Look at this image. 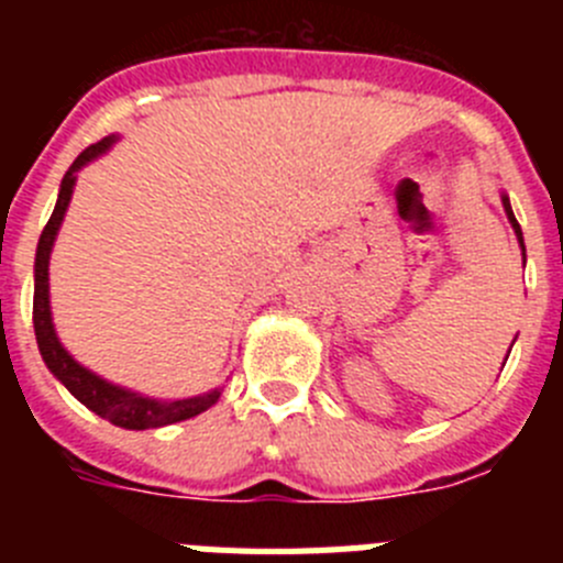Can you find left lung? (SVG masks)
<instances>
[{
	"label": "left lung",
	"mask_w": 563,
	"mask_h": 563,
	"mask_svg": "<svg viewBox=\"0 0 563 563\" xmlns=\"http://www.w3.org/2000/svg\"><path fill=\"white\" fill-rule=\"evenodd\" d=\"M501 206H505V211H507V220H510V225H514L516 236H519L521 253H525V236H521V228H519V222H516V217H514V208H510V200H507V197H501ZM525 258H527V256H525Z\"/></svg>",
	"instance_id": "obj_1"
}]
</instances>
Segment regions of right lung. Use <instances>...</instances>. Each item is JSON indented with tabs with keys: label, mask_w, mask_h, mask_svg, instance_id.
<instances>
[{
	"label": "right lung",
	"mask_w": 563,
	"mask_h": 563,
	"mask_svg": "<svg viewBox=\"0 0 563 563\" xmlns=\"http://www.w3.org/2000/svg\"><path fill=\"white\" fill-rule=\"evenodd\" d=\"M114 137H103L101 143H92V146L84 148L76 157V163L69 166V172L64 174L62 191H58V202L53 208V217L44 225L42 239H38L36 251V292H33V327H36V341L38 352H42L47 369L58 377V380L67 386L78 400L87 406L89 411H96L98 417L109 420L112 426H121V429L143 431V429H161V426H172V422L188 420V417H197L200 411L211 409L213 402L220 400L222 391L213 389L202 397H188V400H148V397L134 395V391L121 389V386H112V383L101 380L98 375H92L89 369H84L81 363H76L67 355L62 343H58L56 330H53V318H49V285H47V267H49V251H53V242H56V233L62 228L64 211L69 206V197H73V186H76V172L81 166H87L89 161H96L98 154L107 152L112 146Z\"/></svg>",
	"instance_id": "right-lung-1"
}]
</instances>
